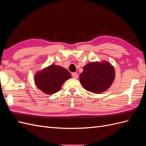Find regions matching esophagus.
Segmentation results:
<instances>
[{
	"instance_id": "1",
	"label": "esophagus",
	"mask_w": 146,
	"mask_h": 146,
	"mask_svg": "<svg viewBox=\"0 0 146 146\" xmlns=\"http://www.w3.org/2000/svg\"><path fill=\"white\" fill-rule=\"evenodd\" d=\"M72 77H73L74 78H78V74H77V73H76V72H74V73H72Z\"/></svg>"
}]
</instances>
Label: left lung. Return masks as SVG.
<instances>
[{
	"instance_id": "8db88e82",
	"label": "left lung",
	"mask_w": 146,
	"mask_h": 146,
	"mask_svg": "<svg viewBox=\"0 0 146 146\" xmlns=\"http://www.w3.org/2000/svg\"><path fill=\"white\" fill-rule=\"evenodd\" d=\"M79 78L86 90L96 94L101 93L111 86L115 78V70L107 61H94L84 66Z\"/></svg>"
}]
</instances>
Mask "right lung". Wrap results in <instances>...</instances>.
Wrapping results in <instances>:
<instances>
[{
  "label": "right lung",
  "mask_w": 146,
  "mask_h": 146,
  "mask_svg": "<svg viewBox=\"0 0 146 146\" xmlns=\"http://www.w3.org/2000/svg\"><path fill=\"white\" fill-rule=\"evenodd\" d=\"M70 78L71 74L67 69L51 64L35 74L34 80L41 91L47 94H53L60 91L63 84Z\"/></svg>",
  "instance_id": "add662e5"
}]
</instances>
